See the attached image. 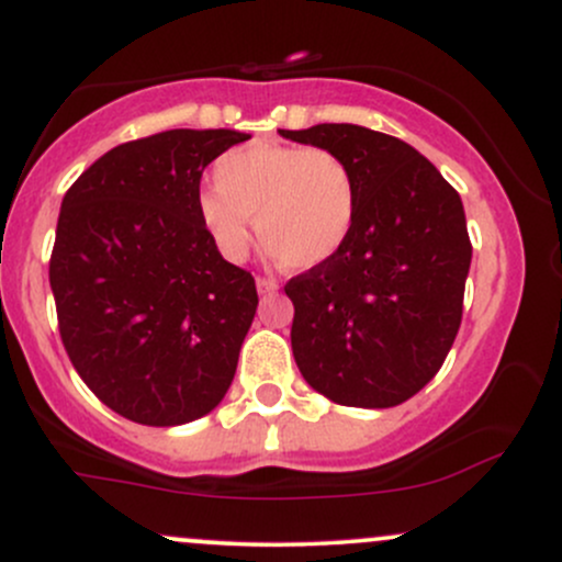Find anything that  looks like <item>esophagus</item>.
I'll return each instance as SVG.
<instances>
[{
	"label": "esophagus",
	"instance_id": "1",
	"mask_svg": "<svg viewBox=\"0 0 562 562\" xmlns=\"http://www.w3.org/2000/svg\"><path fill=\"white\" fill-rule=\"evenodd\" d=\"M256 288H259L261 295H274L277 290H280L277 280H269V277H259V280H256Z\"/></svg>",
	"mask_w": 562,
	"mask_h": 562
}]
</instances>
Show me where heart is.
<instances>
[{
	"label": "heart",
	"mask_w": 562,
	"mask_h": 562,
	"mask_svg": "<svg viewBox=\"0 0 562 562\" xmlns=\"http://www.w3.org/2000/svg\"><path fill=\"white\" fill-rule=\"evenodd\" d=\"M357 179L322 147L254 142L216 164V187L198 195L205 232L229 261L248 254L256 232L277 263L317 269L340 254L357 222Z\"/></svg>",
	"instance_id": "b5f03b06"
}]
</instances>
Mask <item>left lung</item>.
I'll list each match as a JSON object with an SVG mask.
<instances>
[{
  "label": "left lung",
  "instance_id": "8db88e82",
  "mask_svg": "<svg viewBox=\"0 0 562 562\" xmlns=\"http://www.w3.org/2000/svg\"><path fill=\"white\" fill-rule=\"evenodd\" d=\"M280 134L344 158L359 192L340 254L285 285L295 364L335 404H402L441 370L460 330L473 259L462 200L391 134L357 124Z\"/></svg>",
  "mask_w": 562,
  "mask_h": 562
}]
</instances>
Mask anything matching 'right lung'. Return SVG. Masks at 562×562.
I'll use <instances>...</instances> for the list:
<instances>
[{
  "label": "right lung",
  "instance_id": "right-lung-1",
  "mask_svg": "<svg viewBox=\"0 0 562 562\" xmlns=\"http://www.w3.org/2000/svg\"><path fill=\"white\" fill-rule=\"evenodd\" d=\"M250 134L171 128L126 142L70 184L49 259L70 362L126 420L209 415L237 370L259 295L198 214L200 177Z\"/></svg>",
  "mask_w": 562,
  "mask_h": 562
}]
</instances>
